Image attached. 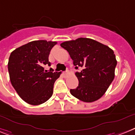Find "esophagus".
Returning a JSON list of instances; mask_svg holds the SVG:
<instances>
[{"label": "esophagus", "instance_id": "1", "mask_svg": "<svg viewBox=\"0 0 135 135\" xmlns=\"http://www.w3.org/2000/svg\"><path fill=\"white\" fill-rule=\"evenodd\" d=\"M69 75V71H66V72H64V73H63V76H64V78H67Z\"/></svg>", "mask_w": 135, "mask_h": 135}]
</instances>
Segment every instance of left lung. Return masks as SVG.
I'll return each mask as SVG.
<instances>
[{"label": "left lung", "instance_id": "1", "mask_svg": "<svg viewBox=\"0 0 135 135\" xmlns=\"http://www.w3.org/2000/svg\"><path fill=\"white\" fill-rule=\"evenodd\" d=\"M60 46L69 52L75 69L79 84L71 89V95L86 103L101 98L114 78L117 61L114 51L101 43L89 38L64 41Z\"/></svg>", "mask_w": 135, "mask_h": 135}]
</instances>
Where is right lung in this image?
<instances>
[{
	"instance_id": "add662e5",
	"label": "right lung",
	"mask_w": 135,
	"mask_h": 135,
	"mask_svg": "<svg viewBox=\"0 0 135 135\" xmlns=\"http://www.w3.org/2000/svg\"><path fill=\"white\" fill-rule=\"evenodd\" d=\"M56 41L37 40L18 47L11 52L8 62L9 79L24 101L38 105L52 96L54 83L61 73L45 70L50 66L49 56Z\"/></svg>"
}]
</instances>
